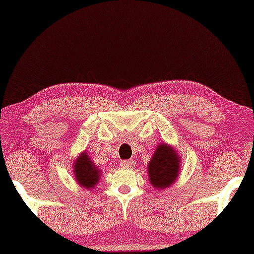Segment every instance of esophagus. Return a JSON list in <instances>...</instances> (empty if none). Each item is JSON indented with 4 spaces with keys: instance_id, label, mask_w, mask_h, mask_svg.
I'll return each mask as SVG.
<instances>
[{
    "instance_id": "34e87169",
    "label": "esophagus",
    "mask_w": 254,
    "mask_h": 254,
    "mask_svg": "<svg viewBox=\"0 0 254 254\" xmlns=\"http://www.w3.org/2000/svg\"><path fill=\"white\" fill-rule=\"evenodd\" d=\"M121 165L125 168H133V166H135V161H132V160H124V161H122Z\"/></svg>"
}]
</instances>
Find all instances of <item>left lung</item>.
Here are the masks:
<instances>
[{"label":"left lung","mask_w":254,"mask_h":254,"mask_svg":"<svg viewBox=\"0 0 254 254\" xmlns=\"http://www.w3.org/2000/svg\"><path fill=\"white\" fill-rule=\"evenodd\" d=\"M180 156L173 147L160 143L148 164L149 182L156 190H164L176 183L179 176Z\"/></svg>","instance_id":"8db88e82"}]
</instances>
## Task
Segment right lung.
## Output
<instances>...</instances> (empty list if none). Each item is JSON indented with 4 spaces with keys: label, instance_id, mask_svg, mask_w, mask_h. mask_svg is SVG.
Instances as JSON below:
<instances>
[{
    "label": "right lung",
    "instance_id": "right-lung-1",
    "mask_svg": "<svg viewBox=\"0 0 254 254\" xmlns=\"http://www.w3.org/2000/svg\"><path fill=\"white\" fill-rule=\"evenodd\" d=\"M74 174L75 180H76L78 185L89 190V189H94L98 185L101 171L90 160L88 154L84 151V153L80 154V156L75 160Z\"/></svg>",
    "mask_w": 254,
    "mask_h": 254
}]
</instances>
